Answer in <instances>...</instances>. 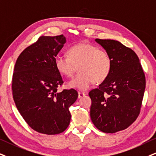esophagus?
<instances>
[{
    "label": "esophagus",
    "mask_w": 156,
    "mask_h": 156,
    "mask_svg": "<svg viewBox=\"0 0 156 156\" xmlns=\"http://www.w3.org/2000/svg\"><path fill=\"white\" fill-rule=\"evenodd\" d=\"M86 94L84 93H82V92H79L78 93V98H81L84 97V96H85Z\"/></svg>",
    "instance_id": "obj_1"
}]
</instances>
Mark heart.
I'll list each match as a JSON object with an SVG mask.
<instances>
[{"label":"heart","mask_w":156,"mask_h":156,"mask_svg":"<svg viewBox=\"0 0 156 156\" xmlns=\"http://www.w3.org/2000/svg\"><path fill=\"white\" fill-rule=\"evenodd\" d=\"M68 56L55 55V66L58 72L67 78L72 77L76 70L77 75L69 82L70 87L85 90L93 82H103L110 74L112 60L106 51L87 43H80L68 50Z\"/></svg>","instance_id":"b5f03b06"}]
</instances>
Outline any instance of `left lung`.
<instances>
[{
	"label": "left lung",
	"instance_id": "left-lung-1",
	"mask_svg": "<svg viewBox=\"0 0 156 156\" xmlns=\"http://www.w3.org/2000/svg\"><path fill=\"white\" fill-rule=\"evenodd\" d=\"M110 55V74L92 90L90 117L105 133H115L131 125L139 116L145 89V76L135 52L120 42L95 39Z\"/></svg>",
	"mask_w": 156,
	"mask_h": 156
}]
</instances>
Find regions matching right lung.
I'll list each match as a JSON object with an SVG mask.
<instances>
[{"mask_svg": "<svg viewBox=\"0 0 156 156\" xmlns=\"http://www.w3.org/2000/svg\"><path fill=\"white\" fill-rule=\"evenodd\" d=\"M66 43L63 34L41 36L19 55L12 78V94L19 112L29 126L41 134H60L70 123L69 107L78 98L63 83L54 58Z\"/></svg>", "mask_w": 156, "mask_h": 156, "instance_id": "add662e5", "label": "right lung"}]
</instances>
